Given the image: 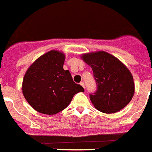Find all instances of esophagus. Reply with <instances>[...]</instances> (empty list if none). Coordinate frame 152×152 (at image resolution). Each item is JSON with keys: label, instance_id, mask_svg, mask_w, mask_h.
Masks as SVG:
<instances>
[{"label": "esophagus", "instance_id": "1", "mask_svg": "<svg viewBox=\"0 0 152 152\" xmlns=\"http://www.w3.org/2000/svg\"><path fill=\"white\" fill-rule=\"evenodd\" d=\"M80 84H81V86H82V87H83V88H85V83H84L83 81H81V83H80Z\"/></svg>", "mask_w": 152, "mask_h": 152}]
</instances>
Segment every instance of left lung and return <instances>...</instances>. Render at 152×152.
<instances>
[{
  "instance_id": "obj_1",
  "label": "left lung",
  "mask_w": 152,
  "mask_h": 152,
  "mask_svg": "<svg viewBox=\"0 0 152 152\" xmlns=\"http://www.w3.org/2000/svg\"><path fill=\"white\" fill-rule=\"evenodd\" d=\"M92 68L97 90L90 94L94 106L105 113L121 110L132 99L134 83L129 69L120 60L105 52L89 53L81 56Z\"/></svg>"
}]
</instances>
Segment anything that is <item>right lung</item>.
I'll list each match as a JSON object with an SVG mask.
<instances>
[{"label":"right lung","mask_w":152,"mask_h":152,"mask_svg":"<svg viewBox=\"0 0 152 152\" xmlns=\"http://www.w3.org/2000/svg\"><path fill=\"white\" fill-rule=\"evenodd\" d=\"M65 55L50 50L39 56L26 71L22 81L24 97L40 113L53 115L67 108L83 87L75 83L69 71L64 70Z\"/></svg>","instance_id":"add662e5"}]
</instances>
